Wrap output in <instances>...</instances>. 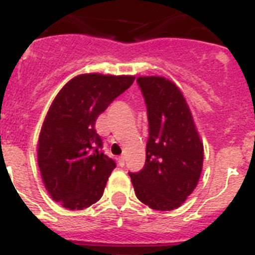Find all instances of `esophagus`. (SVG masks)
<instances>
[{"mask_svg": "<svg viewBox=\"0 0 255 255\" xmlns=\"http://www.w3.org/2000/svg\"><path fill=\"white\" fill-rule=\"evenodd\" d=\"M118 164L119 166H125V157H123V156H121L118 159Z\"/></svg>", "mask_w": 255, "mask_h": 255, "instance_id": "34e87169", "label": "esophagus"}]
</instances>
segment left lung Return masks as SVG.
Listing matches in <instances>:
<instances>
[{
  "label": "left lung",
  "mask_w": 255,
  "mask_h": 255,
  "mask_svg": "<svg viewBox=\"0 0 255 255\" xmlns=\"http://www.w3.org/2000/svg\"><path fill=\"white\" fill-rule=\"evenodd\" d=\"M147 108L146 162L129 173L137 198L152 210L178 208L197 187L203 166V143L185 98L170 80L137 79Z\"/></svg>",
  "instance_id": "8db88e82"
}]
</instances>
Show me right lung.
I'll return each instance as SVG.
<instances>
[{
    "instance_id": "right-lung-1",
    "label": "right lung",
    "mask_w": 255,
    "mask_h": 255,
    "mask_svg": "<svg viewBox=\"0 0 255 255\" xmlns=\"http://www.w3.org/2000/svg\"><path fill=\"white\" fill-rule=\"evenodd\" d=\"M134 76L84 73L61 89L43 122L38 165L48 193L68 210H84L103 196L116 162L102 151L98 117Z\"/></svg>"
}]
</instances>
